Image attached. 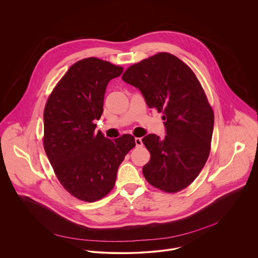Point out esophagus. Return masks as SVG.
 <instances>
[{"instance_id":"1","label":"esophagus","mask_w":258,"mask_h":258,"mask_svg":"<svg viewBox=\"0 0 258 258\" xmlns=\"http://www.w3.org/2000/svg\"><path fill=\"white\" fill-rule=\"evenodd\" d=\"M135 143H136V147H142L143 146V142H142L141 138L136 137L135 138Z\"/></svg>"}]
</instances>
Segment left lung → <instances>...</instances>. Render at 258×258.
I'll return each instance as SVG.
<instances>
[{"mask_svg":"<svg viewBox=\"0 0 258 258\" xmlns=\"http://www.w3.org/2000/svg\"><path fill=\"white\" fill-rule=\"evenodd\" d=\"M122 79L139 88L149 108L162 112L167 135L142 139L151 158L143 167L148 183L178 192L199 176L210 156L214 111L191 69L169 52L130 66Z\"/></svg>","mask_w":258,"mask_h":258,"instance_id":"left-lung-1","label":"left lung"}]
</instances>
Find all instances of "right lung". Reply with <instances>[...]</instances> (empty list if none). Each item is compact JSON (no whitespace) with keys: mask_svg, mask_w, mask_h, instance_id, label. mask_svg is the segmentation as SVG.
Listing matches in <instances>:
<instances>
[{"mask_svg":"<svg viewBox=\"0 0 258 258\" xmlns=\"http://www.w3.org/2000/svg\"><path fill=\"white\" fill-rule=\"evenodd\" d=\"M123 68L97 57L74 63L49 94L43 110L42 143L61 185L74 198L93 203L114 187L117 171L135 138L107 139L95 132L106 86Z\"/></svg>","mask_w":258,"mask_h":258,"instance_id":"add662e5","label":"right lung"}]
</instances>
